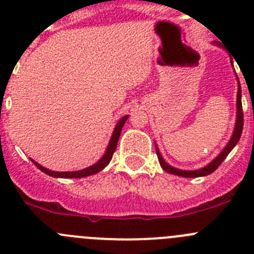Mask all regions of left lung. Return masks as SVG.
<instances>
[{
    "label": "left lung",
    "mask_w": 254,
    "mask_h": 254,
    "mask_svg": "<svg viewBox=\"0 0 254 254\" xmlns=\"http://www.w3.org/2000/svg\"><path fill=\"white\" fill-rule=\"evenodd\" d=\"M213 43L221 47V43L217 42V41ZM237 82H238V91H237V115H236V125H234V129H233V133H232L231 139H229L228 143L226 144V147L222 149L221 153H219L213 161L209 162L208 165L199 168V170H193V171L180 170V168H176L173 167V166L168 165L167 162L163 159V157H162L157 144H154V146H156V153H157V157H158L159 165H161V167L163 168L166 172L171 173V175H176V176H180V177H186V178H195V177L208 176L218 168V166L221 165L222 162L224 161V158L228 156L229 152H231L232 149L234 148V146L238 143V141H240L241 138V134H242V129H243V110H242V91H241V84H240V81H238V77H237Z\"/></svg>",
    "instance_id": "left-lung-1"
}]
</instances>
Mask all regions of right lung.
I'll list each match as a JSON object with an SVG mask.
<instances>
[{
  "label": "right lung",
  "mask_w": 254,
  "mask_h": 254,
  "mask_svg": "<svg viewBox=\"0 0 254 254\" xmlns=\"http://www.w3.org/2000/svg\"><path fill=\"white\" fill-rule=\"evenodd\" d=\"M127 118H128V115L123 116V117L118 121V123L116 125L115 129H113V133H112V136H111L110 143H108L105 154L101 157L100 161H97L95 165L89 166V167L83 168V170H79V171H72V172H56V171H51V170H48V168L42 167L40 163L35 162L33 159H31V161L35 163L36 167H37L38 170H41L42 172H45L46 175L51 176V177H55V178H82V177H87V176L96 175V173H98L100 171H102L103 168H105L106 166L110 163L111 159H112L113 153H115V151H116V147H117L121 131H122V127H123V125H125L126 121H127Z\"/></svg>",
  "instance_id": "add662e5"
}]
</instances>
